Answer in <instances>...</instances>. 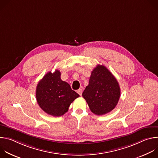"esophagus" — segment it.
Returning a JSON list of instances; mask_svg holds the SVG:
<instances>
[{"instance_id":"esophagus-1","label":"esophagus","mask_w":158,"mask_h":158,"mask_svg":"<svg viewBox=\"0 0 158 158\" xmlns=\"http://www.w3.org/2000/svg\"><path fill=\"white\" fill-rule=\"evenodd\" d=\"M77 93L80 96H82V89H78L77 91Z\"/></svg>"}]
</instances>
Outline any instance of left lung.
Masks as SVG:
<instances>
[{"instance_id": "1", "label": "left lung", "mask_w": 158, "mask_h": 158, "mask_svg": "<svg viewBox=\"0 0 158 158\" xmlns=\"http://www.w3.org/2000/svg\"><path fill=\"white\" fill-rule=\"evenodd\" d=\"M121 95L119 83L103 65L98 64L91 73L89 82L82 93L91 112L103 115L113 110Z\"/></svg>"}]
</instances>
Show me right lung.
Segmentation results:
<instances>
[{
	"mask_svg": "<svg viewBox=\"0 0 158 158\" xmlns=\"http://www.w3.org/2000/svg\"><path fill=\"white\" fill-rule=\"evenodd\" d=\"M36 99L40 107L49 115L59 117L67 112L71 104L79 95L70 85L61 80L60 72L48 73L36 87Z\"/></svg>",
	"mask_w": 158,
	"mask_h": 158,
	"instance_id": "1",
	"label": "right lung"
}]
</instances>
